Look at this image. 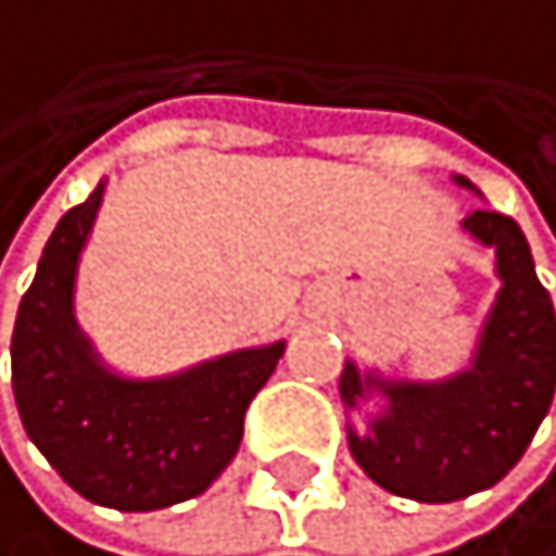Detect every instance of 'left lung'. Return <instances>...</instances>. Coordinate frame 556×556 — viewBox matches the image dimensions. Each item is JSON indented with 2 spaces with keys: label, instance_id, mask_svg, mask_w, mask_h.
<instances>
[{
  "label": "left lung",
  "instance_id": "obj_1",
  "mask_svg": "<svg viewBox=\"0 0 556 556\" xmlns=\"http://www.w3.org/2000/svg\"><path fill=\"white\" fill-rule=\"evenodd\" d=\"M454 181L475 192L460 174ZM464 231L496 253L500 278L468 371L443 382H389L346 361L339 378L346 410H361L371 392L386 396L364 435L346 425L353 460L382 490L421 504H450L496 485L554 403V303L535 278L525 231L496 210H475L464 217Z\"/></svg>",
  "mask_w": 556,
  "mask_h": 556
}]
</instances>
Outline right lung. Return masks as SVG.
Returning <instances> with one entry per match:
<instances>
[{
  "instance_id": "obj_1",
  "label": "right lung",
  "mask_w": 556,
  "mask_h": 556,
  "mask_svg": "<svg viewBox=\"0 0 556 556\" xmlns=\"http://www.w3.org/2000/svg\"><path fill=\"white\" fill-rule=\"evenodd\" d=\"M102 189L49 235L13 325V396L27 439L85 500L160 510L192 500L239 454L242 421L286 342L235 350L167 378H124L74 321L77 261Z\"/></svg>"
}]
</instances>
